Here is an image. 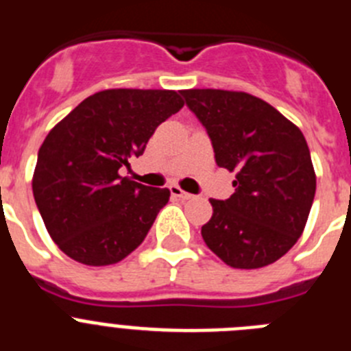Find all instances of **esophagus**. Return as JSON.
I'll return each instance as SVG.
<instances>
[{
    "mask_svg": "<svg viewBox=\"0 0 351 351\" xmlns=\"http://www.w3.org/2000/svg\"><path fill=\"white\" fill-rule=\"evenodd\" d=\"M170 193H172V197H178V198H181V200H190V198H193V195L188 193V191H184V190H181L178 184L170 186Z\"/></svg>",
    "mask_w": 351,
    "mask_h": 351,
    "instance_id": "34e87169",
    "label": "esophagus"
}]
</instances>
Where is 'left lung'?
Returning a JSON list of instances; mask_svg holds the SVG:
<instances>
[{
    "label": "left lung",
    "instance_id": "left-lung-1",
    "mask_svg": "<svg viewBox=\"0 0 351 351\" xmlns=\"http://www.w3.org/2000/svg\"><path fill=\"white\" fill-rule=\"evenodd\" d=\"M206 126L218 167L235 172L234 195L214 200L207 247L234 269L280 260L302 235L316 176L302 132L267 101L243 91L184 89Z\"/></svg>",
    "mask_w": 351,
    "mask_h": 351
}]
</instances>
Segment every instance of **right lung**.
<instances>
[{
    "label": "right lung",
    "instance_id": "add662e5",
    "mask_svg": "<svg viewBox=\"0 0 351 351\" xmlns=\"http://www.w3.org/2000/svg\"><path fill=\"white\" fill-rule=\"evenodd\" d=\"M170 89H105L80 101L43 141L33 197L49 235L75 262L112 265L137 250L170 198L123 178L154 130L179 112Z\"/></svg>",
    "mask_w": 351,
    "mask_h": 351
}]
</instances>
